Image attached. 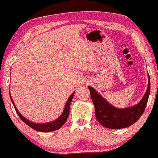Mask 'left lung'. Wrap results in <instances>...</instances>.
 <instances>
[{
	"label": "left lung",
	"mask_w": 158,
	"mask_h": 158,
	"mask_svg": "<svg viewBox=\"0 0 158 158\" xmlns=\"http://www.w3.org/2000/svg\"><path fill=\"white\" fill-rule=\"evenodd\" d=\"M89 89L95 106L96 118L99 123L110 129L124 128L136 123L144 113L150 93V78L149 75L148 87L142 99L136 105L124 109L111 105L92 87L89 86Z\"/></svg>",
	"instance_id": "obj_1"
}]
</instances>
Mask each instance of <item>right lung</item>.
<instances>
[{
  "label": "right lung",
  "mask_w": 158,
  "mask_h": 158,
  "mask_svg": "<svg viewBox=\"0 0 158 158\" xmlns=\"http://www.w3.org/2000/svg\"><path fill=\"white\" fill-rule=\"evenodd\" d=\"M75 92H73V93L71 94L70 97H69V99L67 100L66 103V105L64 106V112H63V113L61 114V116L59 117V118H57L56 120H54V121L48 123H35L30 122L28 120H27L24 117H23L21 114H20V112L18 111L17 109H16V106L14 105V101L13 99H12L11 94H10V98H11L12 103L14 104V109H15L16 113L18 114V115H19V118H21V120L24 123H26L28 126H30V128H32V129H34V130L35 131H41V132H50V131H54L58 130V129L60 128L65 123V122L67 121V118H68V116H69V106H70L71 102L72 100H73Z\"/></svg>",
  "instance_id": "add662e5"
}]
</instances>
